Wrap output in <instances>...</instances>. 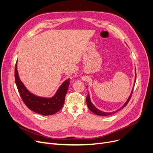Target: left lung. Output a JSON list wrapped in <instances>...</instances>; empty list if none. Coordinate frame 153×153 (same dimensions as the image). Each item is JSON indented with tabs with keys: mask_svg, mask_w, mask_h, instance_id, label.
Segmentation results:
<instances>
[{
	"mask_svg": "<svg viewBox=\"0 0 153 153\" xmlns=\"http://www.w3.org/2000/svg\"><path fill=\"white\" fill-rule=\"evenodd\" d=\"M135 80H134V86H133V88H132V90L131 91V93L129 97V98H128V99L127 100V101L126 102V103H124V104L123 105V107H121L119 109L117 110L116 111H114L113 112H102L101 111H100V110H99L98 108H97L92 103H91V100H90V95L89 94H88L87 95V97L86 98V100H87V106H88V108L90 110V111L92 112L93 113H94L96 115H102V116H107V115H111L114 113H115L117 112L118 111H119L120 110H121L122 108H123L124 107H125L127 104L128 103V102H129L131 98V96H132V92H133V90H134V85H135V83H136V70H135Z\"/></svg>",
	"mask_w": 153,
	"mask_h": 153,
	"instance_id": "1",
	"label": "left lung"
}]
</instances>
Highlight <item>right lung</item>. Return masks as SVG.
I'll use <instances>...</instances> for the list:
<instances>
[{
    "label": "right lung",
    "mask_w": 153,
    "mask_h": 153,
    "mask_svg": "<svg viewBox=\"0 0 153 153\" xmlns=\"http://www.w3.org/2000/svg\"><path fill=\"white\" fill-rule=\"evenodd\" d=\"M17 68L16 63L15 67V81L17 88L22 101L30 110L42 115H50L56 114L62 108L70 85L69 79L61 85L56 94L52 97H41L30 93L24 86L20 80Z\"/></svg>",
    "instance_id": "1"
}]
</instances>
